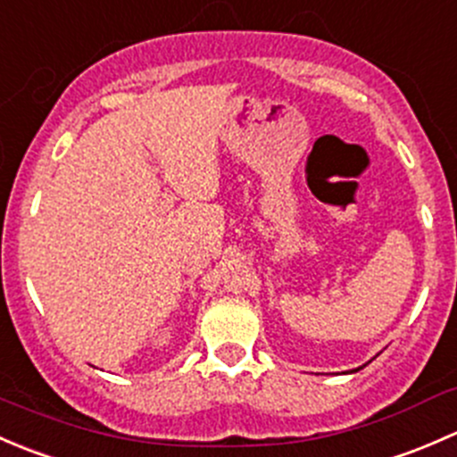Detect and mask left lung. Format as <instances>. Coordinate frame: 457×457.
<instances>
[{
	"label": "left lung",
	"instance_id": "left-lung-1",
	"mask_svg": "<svg viewBox=\"0 0 457 457\" xmlns=\"http://www.w3.org/2000/svg\"><path fill=\"white\" fill-rule=\"evenodd\" d=\"M353 371H358V370H353Z\"/></svg>",
	"mask_w": 457,
	"mask_h": 457
}]
</instances>
